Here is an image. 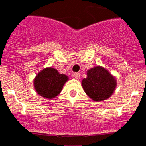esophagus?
<instances>
[{
	"label": "esophagus",
	"mask_w": 146,
	"mask_h": 146,
	"mask_svg": "<svg viewBox=\"0 0 146 146\" xmlns=\"http://www.w3.org/2000/svg\"><path fill=\"white\" fill-rule=\"evenodd\" d=\"M73 76H74L75 78L77 79V80H78V79L80 78V73H75L74 75H73Z\"/></svg>",
	"instance_id": "34e87169"
}]
</instances>
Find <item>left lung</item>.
<instances>
[{
	"instance_id": "left-lung-1",
	"label": "left lung",
	"mask_w": 146,
	"mask_h": 146,
	"mask_svg": "<svg viewBox=\"0 0 146 146\" xmlns=\"http://www.w3.org/2000/svg\"><path fill=\"white\" fill-rule=\"evenodd\" d=\"M81 84L90 99L100 102L112 95L117 87V80L107 69L97 66L87 71V78L82 80Z\"/></svg>"
}]
</instances>
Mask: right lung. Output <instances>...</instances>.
I'll use <instances>...</instances> for the list:
<instances>
[{"label": "right lung", "mask_w": 146, "mask_h": 146, "mask_svg": "<svg viewBox=\"0 0 146 146\" xmlns=\"http://www.w3.org/2000/svg\"><path fill=\"white\" fill-rule=\"evenodd\" d=\"M68 77L56 68L47 67L37 73L34 79V88L40 96L51 100L59 95Z\"/></svg>", "instance_id": "obj_1"}]
</instances>
